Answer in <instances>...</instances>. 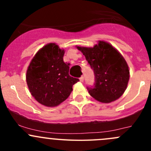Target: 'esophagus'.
<instances>
[{
    "label": "esophagus",
    "mask_w": 151,
    "mask_h": 151,
    "mask_svg": "<svg viewBox=\"0 0 151 151\" xmlns=\"http://www.w3.org/2000/svg\"><path fill=\"white\" fill-rule=\"evenodd\" d=\"M80 82L84 81V77H83V76H81V77L80 78Z\"/></svg>",
    "instance_id": "esophagus-1"
}]
</instances>
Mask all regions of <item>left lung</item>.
I'll return each mask as SVG.
<instances>
[{
	"label": "left lung",
	"instance_id": "8db88e82",
	"mask_svg": "<svg viewBox=\"0 0 151 151\" xmlns=\"http://www.w3.org/2000/svg\"><path fill=\"white\" fill-rule=\"evenodd\" d=\"M93 70L95 83L88 87L90 95L102 103L119 99L127 88L129 70L121 53L107 42L99 41L93 47H77Z\"/></svg>",
	"mask_w": 151,
	"mask_h": 151
}]
</instances>
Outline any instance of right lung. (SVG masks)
Listing matches in <instances>:
<instances>
[{"mask_svg": "<svg viewBox=\"0 0 151 151\" xmlns=\"http://www.w3.org/2000/svg\"><path fill=\"white\" fill-rule=\"evenodd\" d=\"M64 53L56 44H47L35 55L27 70L30 93L46 106H58L65 101L79 81L68 74L70 64L63 61Z\"/></svg>", "mask_w": 151, "mask_h": 151, "instance_id": "right-lung-1", "label": "right lung"}]
</instances>
